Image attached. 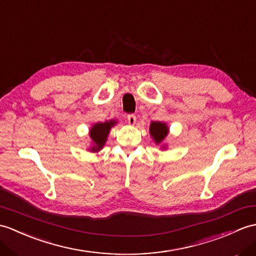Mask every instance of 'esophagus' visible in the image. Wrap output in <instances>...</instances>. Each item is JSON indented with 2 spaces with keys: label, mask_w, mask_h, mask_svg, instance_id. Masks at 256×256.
Returning a JSON list of instances; mask_svg holds the SVG:
<instances>
[{
  "label": "esophagus",
  "mask_w": 256,
  "mask_h": 256,
  "mask_svg": "<svg viewBox=\"0 0 256 256\" xmlns=\"http://www.w3.org/2000/svg\"><path fill=\"white\" fill-rule=\"evenodd\" d=\"M128 122L130 126H134V124L136 123V116L134 114H128Z\"/></svg>",
  "instance_id": "1"
}]
</instances>
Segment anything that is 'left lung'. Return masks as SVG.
<instances>
[{
    "label": "left lung",
    "mask_w": 256,
    "mask_h": 256,
    "mask_svg": "<svg viewBox=\"0 0 256 256\" xmlns=\"http://www.w3.org/2000/svg\"><path fill=\"white\" fill-rule=\"evenodd\" d=\"M150 134L156 145H162L160 146L162 150H166V148H167V145L164 144L166 138H167V135L169 134V126H167V123L160 121L152 122L150 126Z\"/></svg>",
    "instance_id": "1"
}]
</instances>
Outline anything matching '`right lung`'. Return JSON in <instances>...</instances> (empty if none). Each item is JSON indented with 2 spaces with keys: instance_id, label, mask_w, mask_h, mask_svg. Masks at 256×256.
Listing matches in <instances>:
<instances>
[{
  "instance_id": "1",
  "label": "right lung",
  "mask_w": 256,
  "mask_h": 256,
  "mask_svg": "<svg viewBox=\"0 0 256 256\" xmlns=\"http://www.w3.org/2000/svg\"><path fill=\"white\" fill-rule=\"evenodd\" d=\"M116 123V120H109L94 124L89 130V138L92 140V146L88 148L89 152H98L102 150L106 140H108L111 128H114Z\"/></svg>"
}]
</instances>
